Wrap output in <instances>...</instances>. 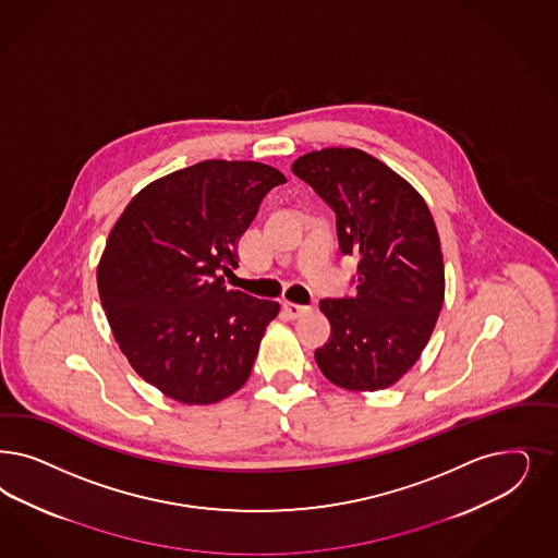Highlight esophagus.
Listing matches in <instances>:
<instances>
[{"label": "esophagus", "instance_id": "34e87169", "mask_svg": "<svg viewBox=\"0 0 558 558\" xmlns=\"http://www.w3.org/2000/svg\"><path fill=\"white\" fill-rule=\"evenodd\" d=\"M283 310H286V314H288L289 318L295 320V318H302L312 307L302 306V304H293V302H283Z\"/></svg>", "mask_w": 558, "mask_h": 558}]
</instances>
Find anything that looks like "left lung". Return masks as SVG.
Instances as JSON below:
<instances>
[{"label": "left lung", "mask_w": 558, "mask_h": 558, "mask_svg": "<svg viewBox=\"0 0 558 558\" xmlns=\"http://www.w3.org/2000/svg\"><path fill=\"white\" fill-rule=\"evenodd\" d=\"M291 170L335 211L342 254L360 258L355 298L320 302L332 330L316 363L341 388L384 390L413 367L444 306V256L429 207L355 147L312 151Z\"/></svg>", "instance_id": "1"}]
</instances>
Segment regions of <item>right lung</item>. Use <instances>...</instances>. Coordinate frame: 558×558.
<instances>
[{
	"label": "right lung",
	"instance_id": "1",
	"mask_svg": "<svg viewBox=\"0 0 558 558\" xmlns=\"http://www.w3.org/2000/svg\"><path fill=\"white\" fill-rule=\"evenodd\" d=\"M265 163L205 162L147 184L108 235L98 293L121 351L179 402L211 404L248 379L279 304L226 288L238 240L270 189Z\"/></svg>",
	"mask_w": 558,
	"mask_h": 558
}]
</instances>
